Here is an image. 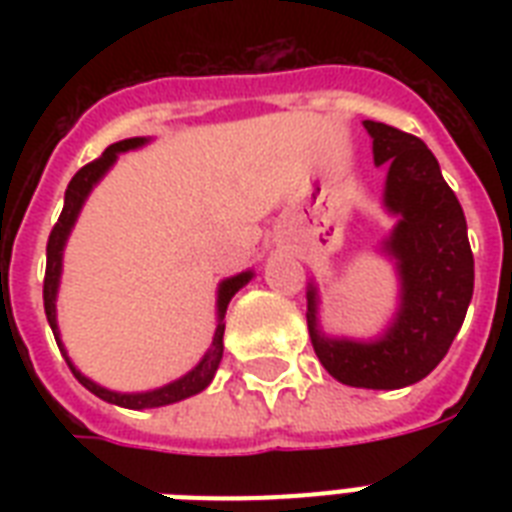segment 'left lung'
I'll return each mask as SVG.
<instances>
[{
	"instance_id": "obj_1",
	"label": "left lung",
	"mask_w": 512,
	"mask_h": 512,
	"mask_svg": "<svg viewBox=\"0 0 512 512\" xmlns=\"http://www.w3.org/2000/svg\"><path fill=\"white\" fill-rule=\"evenodd\" d=\"M374 164L388 162L385 207L398 215L385 249L396 257L401 308L380 340H329L316 327V289L308 292V332L335 380L353 388L396 390L428 377L460 332L473 297V252L460 201L420 138L364 122Z\"/></svg>"
}]
</instances>
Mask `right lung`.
<instances>
[{
	"label": "right lung",
	"instance_id": "obj_1",
	"mask_svg": "<svg viewBox=\"0 0 512 512\" xmlns=\"http://www.w3.org/2000/svg\"><path fill=\"white\" fill-rule=\"evenodd\" d=\"M146 140L143 138H130V140H119L114 146H108L103 151V156H98L95 162L84 164L82 170L76 172L71 177V183L66 188V201H63V212H60L58 223L52 225L50 239H47V271H44V313H47V321H50L52 335L58 340V348L63 350L58 337V324H55V295H58V281H60V257H63V247H66V239L71 228L76 223V215H79V209H82L84 199H87V193L92 191V185L98 183L100 177L106 175V170L111 164L116 162V156L122 154V151H130V148L143 146ZM252 279V273H239V276H233V279H225L220 284V292H217V329H215V340H212V348L207 350V356L201 358L199 366L188 372L180 380L170 382V385H164L159 390H148V393H114V390H106L95 385L92 380H87L82 372H76L74 364L68 361L66 350H63V356H66L68 369L74 372V377L82 382L84 388L95 393L98 398L108 401V404L124 406V409H154V406H167L175 404V401H183L188 396H196L201 390L207 388L212 377H215L217 366H220V358H223V332H225V308L231 303V297L239 292L247 281Z\"/></svg>",
	"mask_w": 512,
	"mask_h": 512
}]
</instances>
